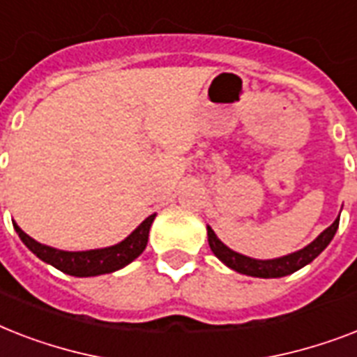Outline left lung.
<instances>
[{
	"instance_id": "1",
	"label": "left lung",
	"mask_w": 357,
	"mask_h": 357,
	"mask_svg": "<svg viewBox=\"0 0 357 357\" xmlns=\"http://www.w3.org/2000/svg\"><path fill=\"white\" fill-rule=\"evenodd\" d=\"M337 228L339 217L333 220V224L330 228L324 229V231H322L313 243L307 244L305 248L298 250V252H293V254L289 255H283V257H276V259H254V257H248V255L234 252V250L228 248V246L215 235V231H213L209 226H207V241H209V246H211L213 254L217 255L224 265L229 266V268H234L235 272H241V274H246V276L254 278H282L300 271L302 266L310 265L311 261L315 259L317 255L321 254L322 250L332 243V238L333 235H335V231H337Z\"/></svg>"
}]
</instances>
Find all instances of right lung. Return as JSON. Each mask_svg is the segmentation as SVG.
<instances>
[{
  "label": "right lung",
  "instance_id": "add662e5",
  "mask_svg": "<svg viewBox=\"0 0 357 357\" xmlns=\"http://www.w3.org/2000/svg\"><path fill=\"white\" fill-rule=\"evenodd\" d=\"M153 218H155V215H150L139 228L131 231V235L123 238L122 243L107 246V248L85 250V252H66V250H57L52 248V246H46V244L36 243L35 238H31L25 231L20 229L18 224H13L18 237L22 238V243L38 259H42L47 265L55 266L64 274H70V276L89 278L120 271L126 265H129L131 261L137 259L144 252L146 244H148V235H150Z\"/></svg>",
  "mask_w": 357,
  "mask_h": 357
}]
</instances>
